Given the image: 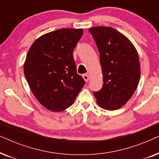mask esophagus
<instances>
[{
    "label": "esophagus",
    "mask_w": 159,
    "mask_h": 159,
    "mask_svg": "<svg viewBox=\"0 0 159 159\" xmlns=\"http://www.w3.org/2000/svg\"><path fill=\"white\" fill-rule=\"evenodd\" d=\"M82 77H83V79L85 82H88L89 80V76L87 75V74H84V75H82Z\"/></svg>",
    "instance_id": "obj_1"
}]
</instances>
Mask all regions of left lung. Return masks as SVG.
<instances>
[{
	"label": "left lung",
	"mask_w": 159,
	"mask_h": 159,
	"mask_svg": "<svg viewBox=\"0 0 159 159\" xmlns=\"http://www.w3.org/2000/svg\"><path fill=\"white\" fill-rule=\"evenodd\" d=\"M100 53L103 84L93 92L100 107L113 111L132 96L140 77L138 53L129 39L112 27L89 29Z\"/></svg>",
	"instance_id": "left-lung-1"
}]
</instances>
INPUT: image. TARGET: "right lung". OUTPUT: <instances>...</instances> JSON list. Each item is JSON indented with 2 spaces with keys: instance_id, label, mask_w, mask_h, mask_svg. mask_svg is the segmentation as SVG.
<instances>
[{
  "instance_id": "right-lung-1",
  "label": "right lung",
  "mask_w": 159,
  "mask_h": 159,
  "mask_svg": "<svg viewBox=\"0 0 159 159\" xmlns=\"http://www.w3.org/2000/svg\"><path fill=\"white\" fill-rule=\"evenodd\" d=\"M82 34V29L57 30L37 39L27 53L26 79L37 100L52 111L72 105L85 84L77 73L73 57Z\"/></svg>"
}]
</instances>
